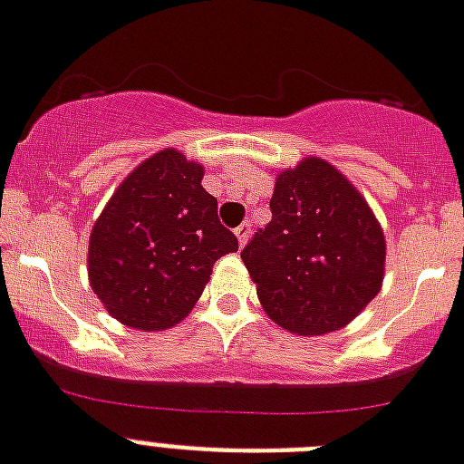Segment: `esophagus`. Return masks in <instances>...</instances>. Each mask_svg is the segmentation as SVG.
I'll return each mask as SVG.
<instances>
[{
  "label": "esophagus",
  "mask_w": 464,
  "mask_h": 464,
  "mask_svg": "<svg viewBox=\"0 0 464 464\" xmlns=\"http://www.w3.org/2000/svg\"><path fill=\"white\" fill-rule=\"evenodd\" d=\"M250 231H252V224L250 221H243V224L236 228V236H238V243L245 245L247 243V238H250Z\"/></svg>",
  "instance_id": "esophagus-1"
}]
</instances>
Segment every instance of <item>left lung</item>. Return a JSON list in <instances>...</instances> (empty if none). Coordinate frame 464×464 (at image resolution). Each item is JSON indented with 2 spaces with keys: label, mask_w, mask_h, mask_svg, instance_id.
<instances>
[{
  "label": "left lung",
  "mask_w": 464,
  "mask_h": 464,
  "mask_svg": "<svg viewBox=\"0 0 464 464\" xmlns=\"http://www.w3.org/2000/svg\"><path fill=\"white\" fill-rule=\"evenodd\" d=\"M271 221L240 252L280 328L325 334L358 316L384 276V236L368 202L325 160L276 179Z\"/></svg>",
  "instance_id": "left-lung-1"
}]
</instances>
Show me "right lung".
Masks as SVG:
<instances>
[{"label": "right lung", "mask_w": 464, "mask_h": 464, "mask_svg": "<svg viewBox=\"0 0 464 464\" xmlns=\"http://www.w3.org/2000/svg\"><path fill=\"white\" fill-rule=\"evenodd\" d=\"M202 167L160 150L124 179L89 238V280L112 318L136 330L184 321L219 256L238 250Z\"/></svg>", "instance_id": "obj_1"}]
</instances>
